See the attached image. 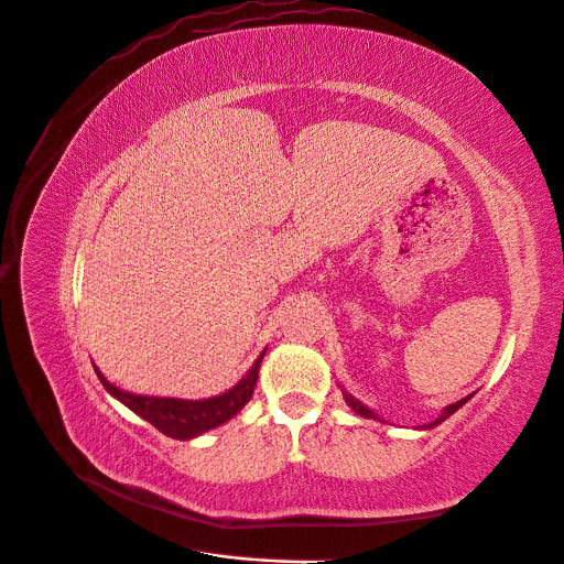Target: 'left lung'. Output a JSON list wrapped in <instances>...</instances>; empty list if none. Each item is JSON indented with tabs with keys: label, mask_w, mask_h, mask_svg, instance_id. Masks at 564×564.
Here are the masks:
<instances>
[{
	"label": "left lung",
	"mask_w": 564,
	"mask_h": 564,
	"mask_svg": "<svg viewBox=\"0 0 564 564\" xmlns=\"http://www.w3.org/2000/svg\"><path fill=\"white\" fill-rule=\"evenodd\" d=\"M470 400V395L468 398H462L459 402H455V404H451V406H446V409H443V413H441V416L436 419V421H432V423H427V425H423V430H430V427H436V425H441L443 421H446L448 416H453V413L459 409V406H464L466 402ZM345 402L354 409V411H357L359 413V416H364V419H375V421H379V416H377V413H372L366 404H361L357 398H354V395H349V393H345Z\"/></svg>",
	"instance_id": "8db88e82"
}]
</instances>
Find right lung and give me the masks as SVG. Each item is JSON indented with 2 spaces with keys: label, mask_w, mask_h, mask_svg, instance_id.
Returning <instances> with one entry per match:
<instances>
[{
  "label": "right lung",
  "mask_w": 564,
  "mask_h": 564,
  "mask_svg": "<svg viewBox=\"0 0 564 564\" xmlns=\"http://www.w3.org/2000/svg\"><path fill=\"white\" fill-rule=\"evenodd\" d=\"M264 357V351L253 364V368L247 372V377L235 383V387L217 398H207V400H177V398H148V395H134L128 391H121L96 368L98 379L102 381V387L116 398L121 400L128 409H132L137 416L158 427L162 434L171 438H194L207 430L219 427L226 421L240 413V409L251 400L253 387L258 381V368Z\"/></svg>",
  "instance_id": "1"
}]
</instances>
